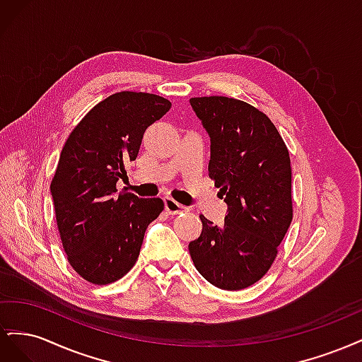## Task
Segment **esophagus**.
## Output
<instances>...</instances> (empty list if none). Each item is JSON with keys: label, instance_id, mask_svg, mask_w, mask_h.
Masks as SVG:
<instances>
[{"label": "esophagus", "instance_id": "34e87169", "mask_svg": "<svg viewBox=\"0 0 362 362\" xmlns=\"http://www.w3.org/2000/svg\"><path fill=\"white\" fill-rule=\"evenodd\" d=\"M164 206H166V211L169 214H181V213H185L189 210L187 206H184L182 204H178L177 201L172 199V198L164 199Z\"/></svg>", "mask_w": 362, "mask_h": 362}]
</instances>
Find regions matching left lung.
<instances>
[{
    "mask_svg": "<svg viewBox=\"0 0 362 362\" xmlns=\"http://www.w3.org/2000/svg\"><path fill=\"white\" fill-rule=\"evenodd\" d=\"M211 139L208 177L228 204L223 225L205 216L189 245L201 275L222 290H243L269 272L293 221L288 149L269 116L228 96L192 98Z\"/></svg>",
    "mask_w": 362,
    "mask_h": 362,
    "instance_id": "1",
    "label": "left lung"
}]
</instances>
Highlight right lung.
<instances>
[{"label":"right lung","mask_w":362,"mask_h":362,"mask_svg":"<svg viewBox=\"0 0 362 362\" xmlns=\"http://www.w3.org/2000/svg\"><path fill=\"white\" fill-rule=\"evenodd\" d=\"M166 98L117 92L98 103L69 134L51 194L62 245L71 267L95 286L133 269L148 225L164 210L160 198L116 193L134 161L145 129L169 112Z\"/></svg>","instance_id":"1"}]
</instances>
